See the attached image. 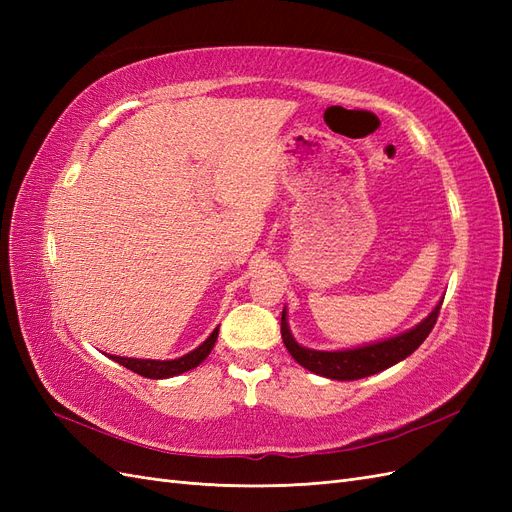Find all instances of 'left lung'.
Segmentation results:
<instances>
[{
    "instance_id": "1",
    "label": "left lung",
    "mask_w": 512,
    "mask_h": 512,
    "mask_svg": "<svg viewBox=\"0 0 512 512\" xmlns=\"http://www.w3.org/2000/svg\"><path fill=\"white\" fill-rule=\"evenodd\" d=\"M442 301L444 299H440L436 307H433L431 312L416 324V327L399 333L395 337L382 339V342L344 348V350H312V348L301 346L290 333L288 312L284 307L282 339L292 359L299 365H303L305 369L312 371V374L331 378V380H359V378L374 376L378 371H384L393 367L395 363L404 361L406 356H410L418 346H421L427 339V335L431 333L433 324L438 320Z\"/></svg>"
}]
</instances>
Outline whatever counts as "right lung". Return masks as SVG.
<instances>
[{"mask_svg": "<svg viewBox=\"0 0 512 512\" xmlns=\"http://www.w3.org/2000/svg\"><path fill=\"white\" fill-rule=\"evenodd\" d=\"M218 333H220V327H215L213 333L205 339L203 344L194 348L192 352L179 356V359L153 361V359H130V356H115V354H106V352L104 354L108 356V359H113L115 363L134 371V374H141L151 380H164V378L179 376V374H183V371H190L203 363L209 356V352L213 350L215 342H218Z\"/></svg>", "mask_w": 512, "mask_h": 512, "instance_id": "add662e5", "label": "right lung"}]
</instances>
